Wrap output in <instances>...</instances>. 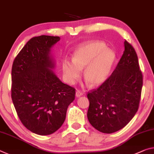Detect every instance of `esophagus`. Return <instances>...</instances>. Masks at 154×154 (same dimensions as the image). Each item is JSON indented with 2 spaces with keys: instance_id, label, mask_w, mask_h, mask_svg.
I'll return each instance as SVG.
<instances>
[{
  "instance_id": "1",
  "label": "esophagus",
  "mask_w": 154,
  "mask_h": 154,
  "mask_svg": "<svg viewBox=\"0 0 154 154\" xmlns=\"http://www.w3.org/2000/svg\"><path fill=\"white\" fill-rule=\"evenodd\" d=\"M82 95H83L82 93L79 90L76 91V92H75V97H80V96H82Z\"/></svg>"
}]
</instances>
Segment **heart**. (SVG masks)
<instances>
[{
	"label": "heart",
	"instance_id": "b5f03b06",
	"mask_svg": "<svg viewBox=\"0 0 154 154\" xmlns=\"http://www.w3.org/2000/svg\"><path fill=\"white\" fill-rule=\"evenodd\" d=\"M112 50L106 48L104 42H94L80 46L74 52L72 60L62 62L64 78L69 84L79 79L80 69H84L83 78L91 87H95L107 79L115 60Z\"/></svg>",
	"mask_w": 154,
	"mask_h": 154
}]
</instances>
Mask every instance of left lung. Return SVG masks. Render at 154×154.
<instances>
[{
	"instance_id": "left-lung-1",
	"label": "left lung",
	"mask_w": 154,
	"mask_h": 154,
	"mask_svg": "<svg viewBox=\"0 0 154 154\" xmlns=\"http://www.w3.org/2000/svg\"><path fill=\"white\" fill-rule=\"evenodd\" d=\"M124 47L112 74L97 89L87 94L88 120L95 129L106 134L124 128L139 106L143 74L134 48L127 41Z\"/></svg>"
}]
</instances>
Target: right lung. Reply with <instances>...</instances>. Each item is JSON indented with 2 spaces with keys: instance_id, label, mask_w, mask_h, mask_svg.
<instances>
[{
  "instance_id": "right-lung-1",
  "label": "right lung",
  "mask_w": 154,
  "mask_h": 154,
  "mask_svg": "<svg viewBox=\"0 0 154 154\" xmlns=\"http://www.w3.org/2000/svg\"><path fill=\"white\" fill-rule=\"evenodd\" d=\"M57 36L32 37L15 58L11 69V99L20 120L35 134L46 136L59 130L75 90L60 81L50 49Z\"/></svg>"
}]
</instances>
